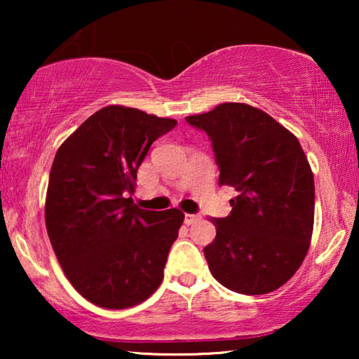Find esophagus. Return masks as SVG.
Masks as SVG:
<instances>
[{
  "instance_id": "34e87169",
  "label": "esophagus",
  "mask_w": 359,
  "mask_h": 359,
  "mask_svg": "<svg viewBox=\"0 0 359 359\" xmlns=\"http://www.w3.org/2000/svg\"><path fill=\"white\" fill-rule=\"evenodd\" d=\"M199 219H201L199 214H184V224L186 225H191V224L198 222Z\"/></svg>"
}]
</instances>
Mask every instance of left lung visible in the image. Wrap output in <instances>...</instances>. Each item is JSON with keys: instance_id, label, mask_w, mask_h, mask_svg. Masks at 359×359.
I'll use <instances>...</instances> for the list:
<instances>
[{"instance_id": "obj_1", "label": "left lung", "mask_w": 359, "mask_h": 359, "mask_svg": "<svg viewBox=\"0 0 359 359\" xmlns=\"http://www.w3.org/2000/svg\"><path fill=\"white\" fill-rule=\"evenodd\" d=\"M208 134L219 184L230 186L227 217H210L214 242L204 248L212 276L230 291L268 294L294 276L313 227V175L299 140L266 112L225 102L186 117Z\"/></svg>"}]
</instances>
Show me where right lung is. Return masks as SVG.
<instances>
[{
	"label": "right lung",
	"instance_id": "1",
	"mask_svg": "<svg viewBox=\"0 0 359 359\" xmlns=\"http://www.w3.org/2000/svg\"><path fill=\"white\" fill-rule=\"evenodd\" d=\"M176 124L134 107L107 106L88 117L53 158L48 238L68 281L96 306L132 307L163 279L184 214L140 209L129 194L150 145Z\"/></svg>",
	"mask_w": 359,
	"mask_h": 359
}]
</instances>
